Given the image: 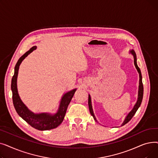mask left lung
I'll return each mask as SVG.
<instances>
[{
	"label": "left lung",
	"instance_id": "1",
	"mask_svg": "<svg viewBox=\"0 0 158 158\" xmlns=\"http://www.w3.org/2000/svg\"><path fill=\"white\" fill-rule=\"evenodd\" d=\"M130 53H131L134 57V63L135 65V67L137 69L138 73H139V88H138V100L137 102L136 103V104L135 105L134 107L132 108V110L129 112V113L127 115V117H126L125 120H124L123 123L122 124V126H124L125 124H126L127 122H129L131 118L133 117V116L135 115V114L136 113V112L137 111L138 109L139 108V107L141 105V103H142V99H143V83H142V73H141V71L137 65V63H136V55L135 52L132 50V51H130ZM88 106H89V112L92 114V116H93V117L94 118V120L95 121H97L96 118L95 117V114L94 113L93 111V109H92V101H91V97L90 95H89L88 97Z\"/></svg>",
	"mask_w": 158,
	"mask_h": 158
}]
</instances>
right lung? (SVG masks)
I'll use <instances>...</instances> for the list:
<instances>
[{
	"mask_svg": "<svg viewBox=\"0 0 158 158\" xmlns=\"http://www.w3.org/2000/svg\"><path fill=\"white\" fill-rule=\"evenodd\" d=\"M36 48V46L31 48L29 51L26 52L22 57H20V59L16 63L15 67L14 76H13L11 80V88L13 94V105L15 110L20 117H22L27 123H28L31 126L35 128L36 129L40 131H46L55 129L62 123L68 106L70 104L75 92H76V88L63 95L60 102L59 109H58L56 113L54 114L47 113L35 114L31 111L22 102L19 97L17 89V85H16L17 81H17L19 66L22 61Z\"/></svg>",
	"mask_w": 158,
	"mask_h": 158,
	"instance_id": "obj_1",
	"label": "right lung"
}]
</instances>
